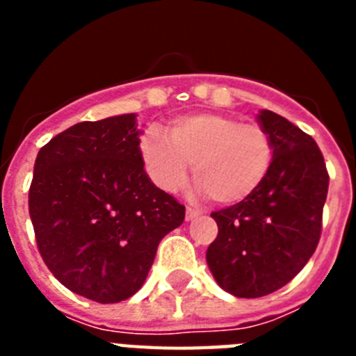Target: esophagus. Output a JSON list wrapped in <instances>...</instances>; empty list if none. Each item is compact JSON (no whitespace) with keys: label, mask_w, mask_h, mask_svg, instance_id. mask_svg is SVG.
Returning <instances> with one entry per match:
<instances>
[{"label":"esophagus","mask_w":356,"mask_h":356,"mask_svg":"<svg viewBox=\"0 0 356 356\" xmlns=\"http://www.w3.org/2000/svg\"><path fill=\"white\" fill-rule=\"evenodd\" d=\"M200 216V212H197L196 209H193V207H187V210H185V219L187 221H191V219H194V217Z\"/></svg>","instance_id":"obj_1"}]
</instances>
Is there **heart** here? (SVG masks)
Masks as SVG:
<instances>
[{"label": "heart", "mask_w": 356, "mask_h": 356, "mask_svg": "<svg viewBox=\"0 0 356 356\" xmlns=\"http://www.w3.org/2000/svg\"><path fill=\"white\" fill-rule=\"evenodd\" d=\"M168 134L147 128L139 143L147 176L165 193L181 188L191 162L200 193L219 205H235L259 191L275 160L271 134L235 115H180L169 122Z\"/></svg>", "instance_id": "obj_1"}]
</instances>
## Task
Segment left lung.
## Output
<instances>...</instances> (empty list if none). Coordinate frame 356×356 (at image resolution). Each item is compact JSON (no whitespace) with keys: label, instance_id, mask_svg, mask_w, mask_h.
Here are the masks:
<instances>
[{"label":"left lung","instance_id":"left-lung-1","mask_svg":"<svg viewBox=\"0 0 356 356\" xmlns=\"http://www.w3.org/2000/svg\"><path fill=\"white\" fill-rule=\"evenodd\" d=\"M259 121L271 134L275 160L248 200L217 210V237L207 250L213 278L238 298L287 285L316 251L330 176L316 140L271 110Z\"/></svg>","mask_w":356,"mask_h":356}]
</instances>
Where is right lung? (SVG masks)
Masks as SVG:
<instances>
[{
    "instance_id": "obj_1",
    "label": "right lung",
    "mask_w": 356,
    "mask_h": 356,
    "mask_svg": "<svg viewBox=\"0 0 356 356\" xmlns=\"http://www.w3.org/2000/svg\"><path fill=\"white\" fill-rule=\"evenodd\" d=\"M28 209L53 276L97 303L139 291L159 242L185 219L147 178L135 114L78 122L40 147Z\"/></svg>"
}]
</instances>
